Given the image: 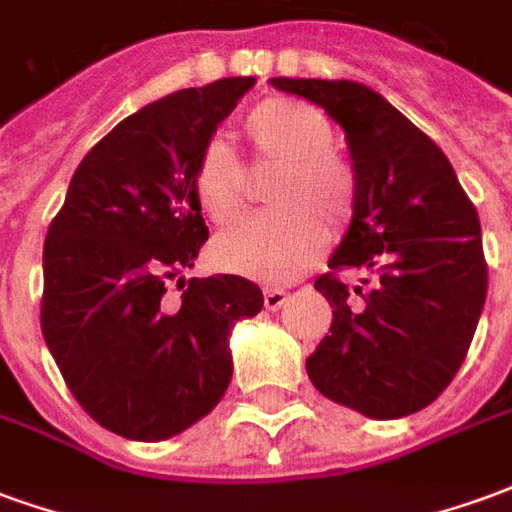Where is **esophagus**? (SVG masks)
Segmentation results:
<instances>
[{"instance_id":"obj_1","label":"esophagus","mask_w":512,"mask_h":512,"mask_svg":"<svg viewBox=\"0 0 512 512\" xmlns=\"http://www.w3.org/2000/svg\"><path fill=\"white\" fill-rule=\"evenodd\" d=\"M285 299H288V293L279 288H266L263 290V304H266V310H279L282 304H285Z\"/></svg>"}]
</instances>
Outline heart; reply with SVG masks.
I'll return each mask as SVG.
<instances>
[{"instance_id":"obj_1","label":"heart","mask_w":512,"mask_h":512,"mask_svg":"<svg viewBox=\"0 0 512 512\" xmlns=\"http://www.w3.org/2000/svg\"><path fill=\"white\" fill-rule=\"evenodd\" d=\"M246 142L257 164L277 167L268 202L277 211L252 216L213 241V260L224 271L282 285L301 277L321 257L329 233L343 227L356 202L354 169L332 150L329 120L290 98H268L244 117ZM200 211L216 224H230L246 211L249 178L233 150L211 139L191 172Z\"/></svg>"}]
</instances>
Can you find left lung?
I'll return each instance as SVG.
<instances>
[{
	"instance_id": "obj_1",
	"label": "left lung",
	"mask_w": 512,
	"mask_h": 512,
	"mask_svg": "<svg viewBox=\"0 0 512 512\" xmlns=\"http://www.w3.org/2000/svg\"><path fill=\"white\" fill-rule=\"evenodd\" d=\"M345 128L356 178L354 219L315 290L332 326L307 376L334 403L373 419L408 417L450 386L488 293L480 219L441 147L356 82L271 79ZM343 270H362L351 291Z\"/></svg>"
}]
</instances>
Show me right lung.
I'll return each instance as SVG.
<instances>
[{"instance_id": "right-lung-1", "label": "right lung", "mask_w": 512, "mask_h": 512, "mask_svg": "<svg viewBox=\"0 0 512 512\" xmlns=\"http://www.w3.org/2000/svg\"><path fill=\"white\" fill-rule=\"evenodd\" d=\"M252 84L189 87L117 123L49 224L43 340L79 406L117 436L161 441L205 417L233 378L230 329L263 310V290L244 277L183 279L208 241L194 161ZM172 281L178 302L166 296Z\"/></svg>"}]
</instances>
